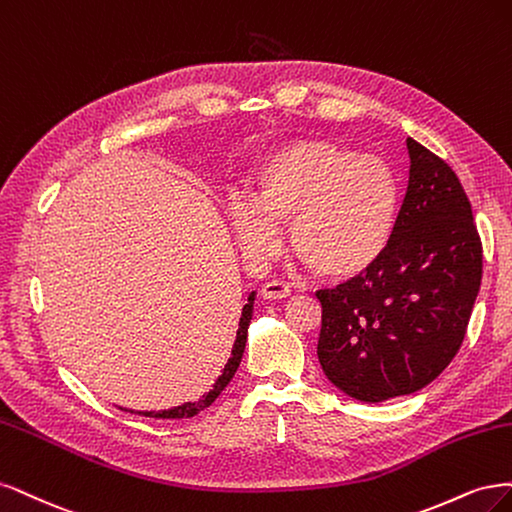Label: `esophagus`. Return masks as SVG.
<instances>
[{
  "label": "esophagus",
  "instance_id": "1",
  "mask_svg": "<svg viewBox=\"0 0 512 512\" xmlns=\"http://www.w3.org/2000/svg\"><path fill=\"white\" fill-rule=\"evenodd\" d=\"M289 291H291L289 283H285V280H268L266 285H261V298L280 300V298H287Z\"/></svg>",
  "mask_w": 512,
  "mask_h": 512
}]
</instances>
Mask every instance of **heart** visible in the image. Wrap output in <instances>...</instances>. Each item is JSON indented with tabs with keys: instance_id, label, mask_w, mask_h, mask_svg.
<instances>
[{
	"instance_id": "1",
	"label": "heart",
	"mask_w": 512,
	"mask_h": 512,
	"mask_svg": "<svg viewBox=\"0 0 512 512\" xmlns=\"http://www.w3.org/2000/svg\"><path fill=\"white\" fill-rule=\"evenodd\" d=\"M400 210L389 163L325 140L278 148L257 170V197L236 195L234 232L249 253L276 251L291 223L293 251L325 278H351L383 257Z\"/></svg>"
}]
</instances>
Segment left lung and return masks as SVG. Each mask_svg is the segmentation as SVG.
<instances>
[{
    "instance_id": "left-lung-1",
    "label": "left lung",
    "mask_w": 512,
    "mask_h": 512,
    "mask_svg": "<svg viewBox=\"0 0 512 512\" xmlns=\"http://www.w3.org/2000/svg\"><path fill=\"white\" fill-rule=\"evenodd\" d=\"M408 187L374 266L321 289L317 355L325 376L361 402L430 385L464 342L483 278V244L457 174L408 138Z\"/></svg>"
}]
</instances>
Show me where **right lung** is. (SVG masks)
<instances>
[{
    "label": "right lung",
    "mask_w": 512,
    "mask_h": 512,
    "mask_svg": "<svg viewBox=\"0 0 512 512\" xmlns=\"http://www.w3.org/2000/svg\"><path fill=\"white\" fill-rule=\"evenodd\" d=\"M253 302H255V293L249 295V302L244 304L242 308V315H240V325H238V332H236V340H234V346H232V357L227 359V364L223 368V372L219 374L217 381H214L212 389L202 395V400L197 402H185L180 406H174L170 410H159V412H138V415L142 417H155V419H189V417H195L197 412H202L204 408H208L214 400L219 398V393L229 385V381H232L240 361H242V353H244V346H246V334H249V323H251V317H253ZM134 412V410H129Z\"/></svg>",
    "instance_id": "1"
}]
</instances>
